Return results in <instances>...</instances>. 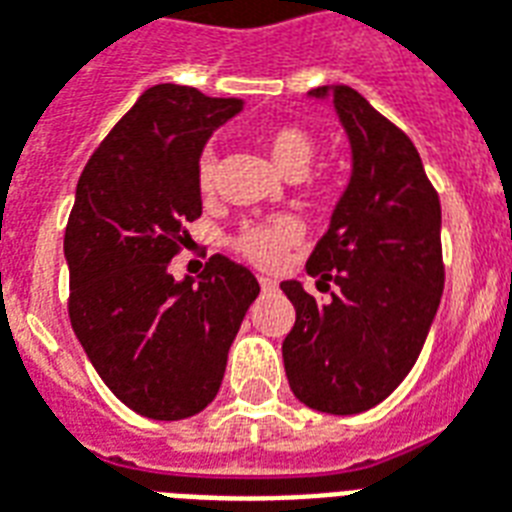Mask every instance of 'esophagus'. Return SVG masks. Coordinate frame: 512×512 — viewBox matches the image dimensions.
<instances>
[{"label":"esophagus","mask_w":512,"mask_h":512,"mask_svg":"<svg viewBox=\"0 0 512 512\" xmlns=\"http://www.w3.org/2000/svg\"><path fill=\"white\" fill-rule=\"evenodd\" d=\"M259 285H261V291H275L277 288L275 280H269V277H259Z\"/></svg>","instance_id":"34e87169"}]
</instances>
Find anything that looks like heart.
<instances>
[{
    "label": "heart",
    "mask_w": 512,
    "mask_h": 512,
    "mask_svg": "<svg viewBox=\"0 0 512 512\" xmlns=\"http://www.w3.org/2000/svg\"><path fill=\"white\" fill-rule=\"evenodd\" d=\"M267 152L269 160L275 162V168L280 173H285L288 178H301L310 170L312 160H315V138L307 130L283 125V128H275L267 136ZM213 173H216V162H213L211 154H205L200 160V168H197V181H200L202 192H211L213 189ZM299 240V221L280 216V219L245 227L237 235L235 248L243 253L245 259L253 261L256 267L269 269L277 267L283 261L285 251H291Z\"/></svg>",
    "instance_id": "heart-1"
}]
</instances>
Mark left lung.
<instances>
[{
  "label": "left lung",
  "mask_w": 512,
  "mask_h": 512,
  "mask_svg": "<svg viewBox=\"0 0 512 512\" xmlns=\"http://www.w3.org/2000/svg\"><path fill=\"white\" fill-rule=\"evenodd\" d=\"M350 141L352 170L307 272L280 283L296 310L283 342L285 376L304 406L360 414L382 403L417 363L443 293L441 200L411 138L347 85H323Z\"/></svg>",
  "instance_id": "1"
}]
</instances>
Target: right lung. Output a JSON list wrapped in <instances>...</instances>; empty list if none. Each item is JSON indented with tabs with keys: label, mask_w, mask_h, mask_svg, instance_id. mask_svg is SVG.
Masks as SVG:
<instances>
[{
	"label": "right lung",
	"mask_w": 512,
	"mask_h": 512,
	"mask_svg": "<svg viewBox=\"0 0 512 512\" xmlns=\"http://www.w3.org/2000/svg\"><path fill=\"white\" fill-rule=\"evenodd\" d=\"M240 112V98L154 85L79 176L63 237L71 328L106 387L141 417L176 422L216 398L261 291L251 269L221 253L197 283L168 272L184 224L202 213V149Z\"/></svg>",
	"instance_id": "1"
}]
</instances>
